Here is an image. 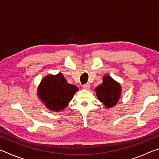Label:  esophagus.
Returning <instances> with one entry per match:
<instances>
[{
    "instance_id": "1",
    "label": "esophagus",
    "mask_w": 159,
    "mask_h": 159,
    "mask_svg": "<svg viewBox=\"0 0 159 159\" xmlns=\"http://www.w3.org/2000/svg\"><path fill=\"white\" fill-rule=\"evenodd\" d=\"M90 83H85V84L83 85V88H84V89H88V88H90Z\"/></svg>"
}]
</instances>
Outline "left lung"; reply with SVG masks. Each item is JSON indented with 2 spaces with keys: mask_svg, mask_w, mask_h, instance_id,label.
Segmentation results:
<instances>
[{
  "mask_svg": "<svg viewBox=\"0 0 159 159\" xmlns=\"http://www.w3.org/2000/svg\"><path fill=\"white\" fill-rule=\"evenodd\" d=\"M95 92L99 100L107 108L116 105L120 96V86L111 77L104 76L103 83L96 88Z\"/></svg>",
  "mask_w": 159,
  "mask_h": 159,
  "instance_id": "8db88e82",
  "label": "left lung"
}]
</instances>
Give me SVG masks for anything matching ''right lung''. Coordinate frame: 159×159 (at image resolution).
I'll use <instances>...</instances> for the list:
<instances>
[{
    "label": "right lung",
    "instance_id": "add662e5",
    "mask_svg": "<svg viewBox=\"0 0 159 159\" xmlns=\"http://www.w3.org/2000/svg\"><path fill=\"white\" fill-rule=\"evenodd\" d=\"M78 90L76 86L67 83L63 75L59 73L55 76L48 75L42 80L38 95L48 109L59 111L66 108Z\"/></svg>",
    "mask_w": 159,
    "mask_h": 159
}]
</instances>
